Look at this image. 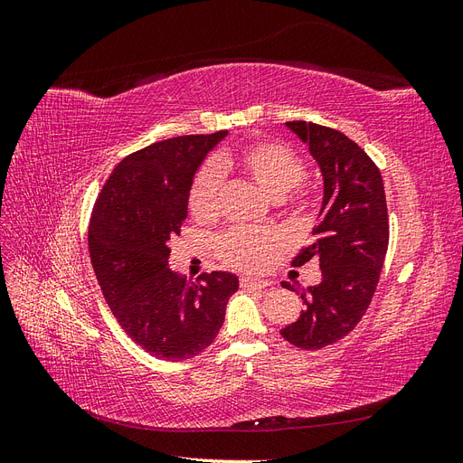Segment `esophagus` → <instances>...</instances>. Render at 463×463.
<instances>
[{
  "label": "esophagus",
  "mask_w": 463,
  "mask_h": 463,
  "mask_svg": "<svg viewBox=\"0 0 463 463\" xmlns=\"http://www.w3.org/2000/svg\"><path fill=\"white\" fill-rule=\"evenodd\" d=\"M240 286H241L243 289H264V288L270 286V282H266V279L250 278V276H241V278H240Z\"/></svg>",
  "instance_id": "esophagus-1"
}]
</instances>
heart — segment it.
<instances>
[{"label":"heart","mask_w":463,"mask_h":463,"mask_svg":"<svg viewBox=\"0 0 463 463\" xmlns=\"http://www.w3.org/2000/svg\"><path fill=\"white\" fill-rule=\"evenodd\" d=\"M237 165L240 170L274 199H282L291 189H296L305 174V162L286 145L262 141L245 146L235 158L220 154L216 162L204 164L193 177L189 189L191 214L208 222L218 216L222 170ZM289 206L303 210L307 206L305 191H291ZM279 245V233L272 228H232L216 237L214 247L218 257L235 269L257 270Z\"/></svg>","instance_id":"obj_1"}]
</instances>
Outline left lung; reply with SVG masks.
<instances>
[{"mask_svg":"<svg viewBox=\"0 0 463 463\" xmlns=\"http://www.w3.org/2000/svg\"><path fill=\"white\" fill-rule=\"evenodd\" d=\"M288 128L309 145L325 177V201L313 230L317 241L291 260L303 266L318 260L322 279L299 291L305 311L279 330L301 349H320L340 342L367 313L388 250V208L381 170L352 138L325 125L288 121Z\"/></svg>","mask_w":463,"mask_h":463,"instance_id":"8db88e82","label":"left lung"}]
</instances>
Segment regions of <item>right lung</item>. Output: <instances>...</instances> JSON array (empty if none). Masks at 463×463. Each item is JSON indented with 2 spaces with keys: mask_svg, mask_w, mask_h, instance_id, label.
<instances>
[{
  "mask_svg": "<svg viewBox=\"0 0 463 463\" xmlns=\"http://www.w3.org/2000/svg\"><path fill=\"white\" fill-rule=\"evenodd\" d=\"M226 135L174 137L129 154L92 208L89 253L102 296L125 334L158 359L204 352L240 288L230 272L187 282L167 269V243L187 218L193 175Z\"/></svg>",
  "mask_w": 463,
  "mask_h": 463,
  "instance_id": "1",
  "label": "right lung"
}]
</instances>
